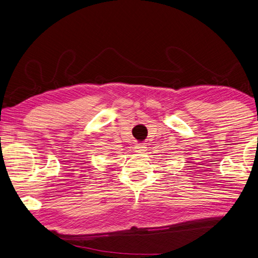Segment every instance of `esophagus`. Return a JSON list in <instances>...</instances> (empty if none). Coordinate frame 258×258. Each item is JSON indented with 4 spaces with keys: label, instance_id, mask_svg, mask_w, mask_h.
<instances>
[{
    "label": "esophagus",
    "instance_id": "1",
    "mask_svg": "<svg viewBox=\"0 0 258 258\" xmlns=\"http://www.w3.org/2000/svg\"><path fill=\"white\" fill-rule=\"evenodd\" d=\"M146 146L145 145H142V144H140V145H137L136 147H135V149H136V152H138V153H144L145 151H146Z\"/></svg>",
    "mask_w": 258,
    "mask_h": 258
}]
</instances>
